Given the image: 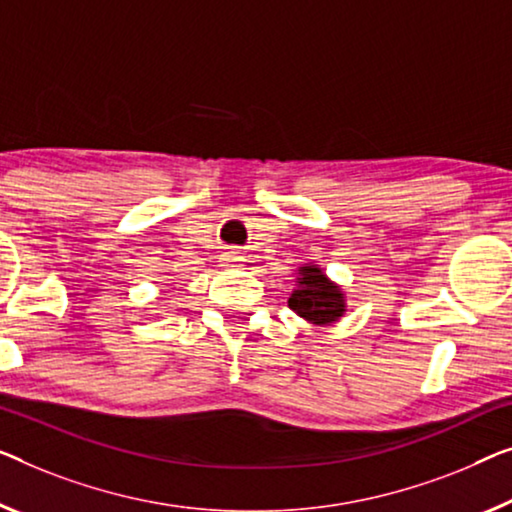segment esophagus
Listing matches in <instances>:
<instances>
[{
  "mask_svg": "<svg viewBox=\"0 0 512 512\" xmlns=\"http://www.w3.org/2000/svg\"><path fill=\"white\" fill-rule=\"evenodd\" d=\"M243 262H246V259H243L241 250L230 248V250H225V253H223V264L225 266H243Z\"/></svg>",
  "mask_w": 512,
  "mask_h": 512,
  "instance_id": "obj_1",
  "label": "esophagus"
}]
</instances>
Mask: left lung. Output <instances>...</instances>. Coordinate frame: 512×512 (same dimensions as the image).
Listing matches in <instances>:
<instances>
[{"mask_svg":"<svg viewBox=\"0 0 512 512\" xmlns=\"http://www.w3.org/2000/svg\"><path fill=\"white\" fill-rule=\"evenodd\" d=\"M296 282H299V287L294 289L287 303L305 322L326 326L338 322L345 315V294L340 292V287L333 280L324 276L319 266H301Z\"/></svg>","mask_w":512,"mask_h":512,"instance_id":"8db88e82","label":"left lung"}]
</instances>
